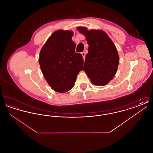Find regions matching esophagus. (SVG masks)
Instances as JSON below:
<instances>
[{"instance_id":"1","label":"esophagus","mask_w":153,"mask_h":153,"mask_svg":"<svg viewBox=\"0 0 153 153\" xmlns=\"http://www.w3.org/2000/svg\"><path fill=\"white\" fill-rule=\"evenodd\" d=\"M81 54H82V57L84 58V59H85V53L84 51H83V52L81 53Z\"/></svg>"}]
</instances>
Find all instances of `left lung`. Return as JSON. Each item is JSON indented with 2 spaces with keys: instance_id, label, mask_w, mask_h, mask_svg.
Instances as JSON below:
<instances>
[{
  "instance_id": "8db88e82",
  "label": "left lung",
  "mask_w": 153,
  "mask_h": 153,
  "mask_svg": "<svg viewBox=\"0 0 153 153\" xmlns=\"http://www.w3.org/2000/svg\"><path fill=\"white\" fill-rule=\"evenodd\" d=\"M77 29L85 36L89 45L83 70L94 85L107 84L115 76L119 62L115 45L103 31L87 30L84 27Z\"/></svg>"
}]
</instances>
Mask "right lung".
Returning a JSON list of instances; mask_svg holds the SVG:
<instances>
[{"instance_id":"obj_1","label":"right lung","mask_w":153,"mask_h":153,"mask_svg":"<svg viewBox=\"0 0 153 153\" xmlns=\"http://www.w3.org/2000/svg\"><path fill=\"white\" fill-rule=\"evenodd\" d=\"M72 36V31L57 30L49 38L40 51L39 63L44 77L58 92L71 90L77 74L82 70L83 57L75 52Z\"/></svg>"}]
</instances>
